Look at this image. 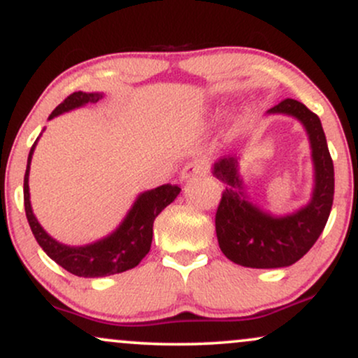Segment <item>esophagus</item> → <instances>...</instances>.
Wrapping results in <instances>:
<instances>
[{
    "label": "esophagus",
    "instance_id": "obj_1",
    "mask_svg": "<svg viewBox=\"0 0 358 358\" xmlns=\"http://www.w3.org/2000/svg\"><path fill=\"white\" fill-rule=\"evenodd\" d=\"M205 173V165L202 162H192L182 170V182H188V180L195 178V176Z\"/></svg>",
    "mask_w": 358,
    "mask_h": 358
}]
</instances>
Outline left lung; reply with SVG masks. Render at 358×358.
Listing matches in <instances>:
<instances>
[{"mask_svg": "<svg viewBox=\"0 0 358 358\" xmlns=\"http://www.w3.org/2000/svg\"><path fill=\"white\" fill-rule=\"evenodd\" d=\"M266 114H285L301 122L313 163V192L306 205L286 215L259 207L245 192L241 156H222L212 173L225 185L215 213V232L225 257L244 268L276 269L294 264L313 248L334 205L335 173L322 121L303 102L285 99Z\"/></svg>", "mask_w": 358, "mask_h": 358, "instance_id": "1", "label": "left lung"}]
</instances>
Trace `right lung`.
Instances as JSON below:
<instances>
[{"label": "right lung", "instance_id": "1", "mask_svg": "<svg viewBox=\"0 0 358 358\" xmlns=\"http://www.w3.org/2000/svg\"><path fill=\"white\" fill-rule=\"evenodd\" d=\"M102 97H104L102 92H82V90L73 92L52 110L48 119L60 116L69 110L84 108L85 104H92ZM36 143H38V138L28 155L23 182V200L28 224H30L31 232H34L40 248L57 264L79 278H104L136 268L143 257L150 252L155 219L162 213L163 208L173 202L182 188L166 183L153 188V190L139 193L124 219L117 225L116 231L110 232L109 236L85 245L62 244L45 232L31 208L28 176H30L31 156H34Z\"/></svg>", "mask_w": 358, "mask_h": 358}]
</instances>
